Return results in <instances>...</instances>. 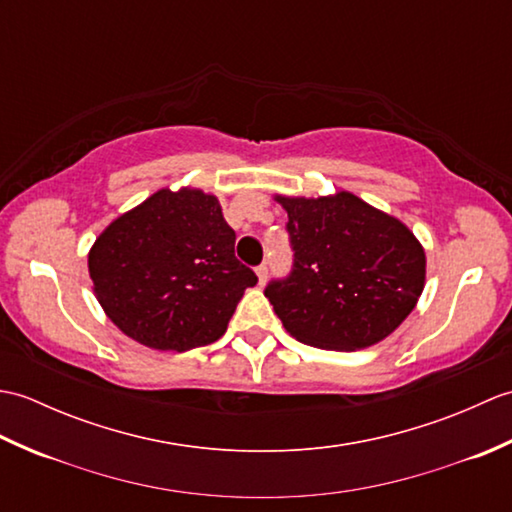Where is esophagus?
<instances>
[{"label": "esophagus", "mask_w": 512, "mask_h": 512, "mask_svg": "<svg viewBox=\"0 0 512 512\" xmlns=\"http://www.w3.org/2000/svg\"><path fill=\"white\" fill-rule=\"evenodd\" d=\"M255 275H257V279H259V286H264L266 279H268V266H266V264L257 266V268H255Z\"/></svg>", "instance_id": "obj_1"}]
</instances>
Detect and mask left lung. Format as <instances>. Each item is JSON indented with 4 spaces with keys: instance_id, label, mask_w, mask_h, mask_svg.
Listing matches in <instances>:
<instances>
[{
    "instance_id": "left-lung-1",
    "label": "left lung",
    "mask_w": 512,
    "mask_h": 512,
    "mask_svg": "<svg viewBox=\"0 0 512 512\" xmlns=\"http://www.w3.org/2000/svg\"><path fill=\"white\" fill-rule=\"evenodd\" d=\"M275 202L288 213L295 268L266 297L286 332L336 352L387 339L427 281V255L411 228L350 191L275 193Z\"/></svg>"
}]
</instances>
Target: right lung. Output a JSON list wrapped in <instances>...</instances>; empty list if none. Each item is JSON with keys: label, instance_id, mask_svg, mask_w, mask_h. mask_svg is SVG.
Here are the masks:
<instances>
[{"label": "right lung", "instance_id": "1", "mask_svg": "<svg viewBox=\"0 0 512 512\" xmlns=\"http://www.w3.org/2000/svg\"><path fill=\"white\" fill-rule=\"evenodd\" d=\"M96 301L118 330L151 350L184 352L226 332L257 277L235 257L220 200L160 189L118 215L88 253Z\"/></svg>", "mask_w": 512, "mask_h": 512}]
</instances>
